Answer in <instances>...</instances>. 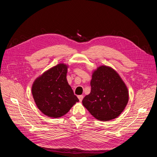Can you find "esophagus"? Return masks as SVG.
<instances>
[{"label": "esophagus", "mask_w": 157, "mask_h": 157, "mask_svg": "<svg viewBox=\"0 0 157 157\" xmlns=\"http://www.w3.org/2000/svg\"><path fill=\"white\" fill-rule=\"evenodd\" d=\"M78 98L80 101H82L83 98H84V96H82V95H80V96H78Z\"/></svg>", "instance_id": "obj_1"}]
</instances>
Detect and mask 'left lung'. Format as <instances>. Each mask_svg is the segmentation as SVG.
Wrapping results in <instances>:
<instances>
[{
    "label": "left lung",
    "instance_id": "left-lung-1",
    "mask_svg": "<svg viewBox=\"0 0 157 157\" xmlns=\"http://www.w3.org/2000/svg\"><path fill=\"white\" fill-rule=\"evenodd\" d=\"M91 92L82 100L91 115L101 121H110L121 115L128 101V91L116 71L105 65L92 74Z\"/></svg>",
    "mask_w": 157,
    "mask_h": 157
}]
</instances>
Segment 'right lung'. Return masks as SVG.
<instances>
[{
  "mask_svg": "<svg viewBox=\"0 0 157 157\" xmlns=\"http://www.w3.org/2000/svg\"><path fill=\"white\" fill-rule=\"evenodd\" d=\"M67 66L59 63L46 71L33 84V99L46 116L62 117L79 101L67 82Z\"/></svg>",
  "mask_w": 157,
  "mask_h": 157,
  "instance_id": "obj_1",
  "label": "right lung"
}]
</instances>
